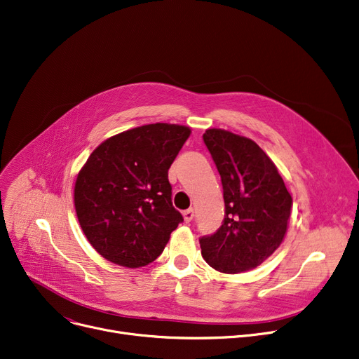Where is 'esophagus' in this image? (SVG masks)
<instances>
[{"mask_svg": "<svg viewBox=\"0 0 359 359\" xmlns=\"http://www.w3.org/2000/svg\"><path fill=\"white\" fill-rule=\"evenodd\" d=\"M194 215H195V210L192 208H189L186 210H183V218H184V222L189 224L190 221L194 219Z\"/></svg>", "mask_w": 359, "mask_h": 359, "instance_id": "esophagus-1", "label": "esophagus"}]
</instances>
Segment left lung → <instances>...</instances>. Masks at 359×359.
<instances>
[{"label":"left lung","instance_id":"8db88e82","mask_svg":"<svg viewBox=\"0 0 359 359\" xmlns=\"http://www.w3.org/2000/svg\"><path fill=\"white\" fill-rule=\"evenodd\" d=\"M203 141L221 175L225 218L217 232L199 240L202 257L221 273L248 271L280 247L292 195L276 164L252 140L210 128Z\"/></svg>","mask_w":359,"mask_h":359}]
</instances>
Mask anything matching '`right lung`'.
<instances>
[{"instance_id":"1","label":"right lung","mask_w":359,"mask_h":359,"mask_svg":"<svg viewBox=\"0 0 359 359\" xmlns=\"http://www.w3.org/2000/svg\"><path fill=\"white\" fill-rule=\"evenodd\" d=\"M190 135L176 124L116 134L92 151L75 183V209L90 245L114 264L153 262L183 222L172 203L169 169Z\"/></svg>"}]
</instances>
